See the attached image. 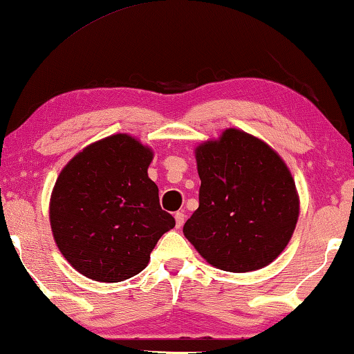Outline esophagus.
<instances>
[{"instance_id":"esophagus-1","label":"esophagus","mask_w":354,"mask_h":354,"mask_svg":"<svg viewBox=\"0 0 354 354\" xmlns=\"http://www.w3.org/2000/svg\"><path fill=\"white\" fill-rule=\"evenodd\" d=\"M176 225L177 227H182L183 225V222H185V214H183V212H176Z\"/></svg>"}]
</instances>
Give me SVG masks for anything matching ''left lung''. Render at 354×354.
I'll use <instances>...</instances> for the list:
<instances>
[{
	"label": "left lung",
	"instance_id": "obj_1",
	"mask_svg": "<svg viewBox=\"0 0 354 354\" xmlns=\"http://www.w3.org/2000/svg\"><path fill=\"white\" fill-rule=\"evenodd\" d=\"M200 206L183 235L211 266L250 272L272 263L297 227L299 200L287 164L263 140L227 129L195 149Z\"/></svg>",
	"mask_w": 354,
	"mask_h": 354
}]
</instances>
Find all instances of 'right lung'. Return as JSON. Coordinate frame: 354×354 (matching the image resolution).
Masks as SVG:
<instances>
[{"label":"right lung","instance_id":"right-lung-1","mask_svg":"<svg viewBox=\"0 0 354 354\" xmlns=\"http://www.w3.org/2000/svg\"><path fill=\"white\" fill-rule=\"evenodd\" d=\"M151 148L127 133L111 135L75 154L50 201L53 236L77 272L122 282L147 268L158 240L176 219L159 205L148 177Z\"/></svg>","mask_w":354,"mask_h":354}]
</instances>
